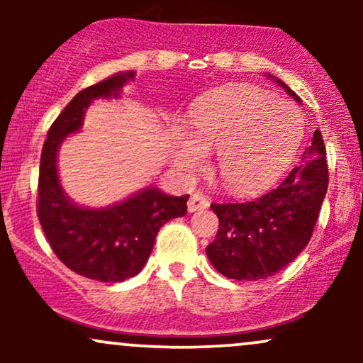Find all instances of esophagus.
Listing matches in <instances>:
<instances>
[{
    "label": "esophagus",
    "instance_id": "esophagus-1",
    "mask_svg": "<svg viewBox=\"0 0 363 363\" xmlns=\"http://www.w3.org/2000/svg\"><path fill=\"white\" fill-rule=\"evenodd\" d=\"M208 206H210V201H208V198H206V196L199 194V193H194L189 198V201H187V210H189L191 213H193V211L206 210Z\"/></svg>",
    "mask_w": 363,
    "mask_h": 363
}]
</instances>
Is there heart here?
<instances>
[{
  "label": "heart",
  "mask_w": 363,
  "mask_h": 363,
  "mask_svg": "<svg viewBox=\"0 0 363 363\" xmlns=\"http://www.w3.org/2000/svg\"><path fill=\"white\" fill-rule=\"evenodd\" d=\"M189 136L174 148L177 167L193 176L216 152L223 184L237 193L272 184L285 172L303 140V119L294 104L234 86L210 95L189 116Z\"/></svg>",
  "instance_id": "heart-1"
}]
</instances>
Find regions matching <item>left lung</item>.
Masks as SVG:
<instances>
[{
	"label": "left lung",
	"instance_id": "1",
	"mask_svg": "<svg viewBox=\"0 0 363 363\" xmlns=\"http://www.w3.org/2000/svg\"><path fill=\"white\" fill-rule=\"evenodd\" d=\"M277 83L301 102L281 80ZM328 181L326 148L315 129L301 165L274 189L251 201L213 203L220 225L206 256L216 272L240 281L264 280L281 272L309 244Z\"/></svg>",
	"mask_w": 363,
	"mask_h": 363
}]
</instances>
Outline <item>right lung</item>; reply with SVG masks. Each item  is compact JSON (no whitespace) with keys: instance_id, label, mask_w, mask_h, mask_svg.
Returning a JSON list of instances; mask_svg holds the SVG:
<instances>
[{"instance_id":"obj_1","label":"right lung","mask_w":363,"mask_h":363,"mask_svg":"<svg viewBox=\"0 0 363 363\" xmlns=\"http://www.w3.org/2000/svg\"><path fill=\"white\" fill-rule=\"evenodd\" d=\"M135 72L118 73L78 91L48 131L40 153L37 216L51 249L69 269L97 281L119 283L138 274L155 237L169 220L184 216L189 196H169L150 186L107 208L74 205L57 176V150L80 131L95 99H118Z\"/></svg>"}]
</instances>
